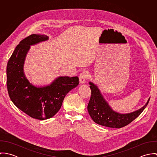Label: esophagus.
Listing matches in <instances>:
<instances>
[{
	"label": "esophagus",
	"instance_id": "esophagus-1",
	"mask_svg": "<svg viewBox=\"0 0 157 157\" xmlns=\"http://www.w3.org/2000/svg\"><path fill=\"white\" fill-rule=\"evenodd\" d=\"M90 74L88 71H83L80 73L79 75V80L82 84H83L86 82V80L90 78Z\"/></svg>",
	"mask_w": 157,
	"mask_h": 157
}]
</instances>
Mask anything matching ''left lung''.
I'll list each match as a JSON object with an SVG mask.
<instances>
[{
  "label": "left lung",
  "mask_w": 157,
  "mask_h": 157,
  "mask_svg": "<svg viewBox=\"0 0 157 157\" xmlns=\"http://www.w3.org/2000/svg\"><path fill=\"white\" fill-rule=\"evenodd\" d=\"M89 83L91 95L88 111L92 120L103 126L121 128L129 124L143 111L150 100L149 98L146 105L137 111L128 113H120L112 110L95 85L92 82Z\"/></svg>",
  "instance_id": "obj_1"
}]
</instances>
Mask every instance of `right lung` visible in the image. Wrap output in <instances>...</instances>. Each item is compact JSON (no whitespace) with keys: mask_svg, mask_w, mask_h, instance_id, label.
<instances>
[{"mask_svg":"<svg viewBox=\"0 0 157 157\" xmlns=\"http://www.w3.org/2000/svg\"><path fill=\"white\" fill-rule=\"evenodd\" d=\"M48 39L41 34H31L24 39L15 48L6 67L7 89L11 101L31 117L41 120L54 116L67 93L79 83L78 77L61 76L49 85L37 87L26 78L23 65L30 46Z\"/></svg>","mask_w":157,"mask_h":157,"instance_id":"1","label":"right lung"}]
</instances>
